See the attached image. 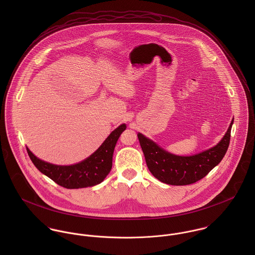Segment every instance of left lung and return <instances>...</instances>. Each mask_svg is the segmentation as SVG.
I'll list each match as a JSON object with an SVG mask.
<instances>
[{
  "instance_id": "obj_1",
  "label": "left lung",
  "mask_w": 255,
  "mask_h": 255,
  "mask_svg": "<svg viewBox=\"0 0 255 255\" xmlns=\"http://www.w3.org/2000/svg\"><path fill=\"white\" fill-rule=\"evenodd\" d=\"M233 123L234 119L219 143L192 156L171 154L138 133L137 137L149 171L160 182L172 185H186L203 179L225 156L230 144Z\"/></svg>"
}]
</instances>
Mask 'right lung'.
<instances>
[{"label":"right lung","mask_w":255,"mask_h":255,"mask_svg":"<svg viewBox=\"0 0 255 255\" xmlns=\"http://www.w3.org/2000/svg\"><path fill=\"white\" fill-rule=\"evenodd\" d=\"M127 128L121 125L111 132L106 140L85 160L71 165L59 166L42 161L28 149L27 153L37 169L59 185L66 188H82L103 182L112 169L113 154L121 133Z\"/></svg>","instance_id":"obj_1"}]
</instances>
